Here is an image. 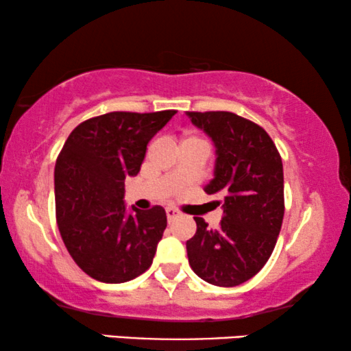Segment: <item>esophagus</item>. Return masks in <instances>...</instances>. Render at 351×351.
Masks as SVG:
<instances>
[{
    "mask_svg": "<svg viewBox=\"0 0 351 351\" xmlns=\"http://www.w3.org/2000/svg\"><path fill=\"white\" fill-rule=\"evenodd\" d=\"M166 215H167V220H169V222H172V220H174V219L180 217V213L177 209H174V208H166Z\"/></svg>",
    "mask_w": 351,
    "mask_h": 351,
    "instance_id": "esophagus-1",
    "label": "esophagus"
}]
</instances>
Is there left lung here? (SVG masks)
Instances as JSON below:
<instances>
[{
    "mask_svg": "<svg viewBox=\"0 0 351 351\" xmlns=\"http://www.w3.org/2000/svg\"><path fill=\"white\" fill-rule=\"evenodd\" d=\"M186 114L214 142V179L204 191L222 196L223 209L219 230L195 217L196 233L186 241L189 263L209 285H243L262 270L280 234L285 217L281 156L265 129L246 118L230 112Z\"/></svg>",
    "mask_w": 351,
    "mask_h": 351,
    "instance_id": "8db88e82",
    "label": "left lung"
}]
</instances>
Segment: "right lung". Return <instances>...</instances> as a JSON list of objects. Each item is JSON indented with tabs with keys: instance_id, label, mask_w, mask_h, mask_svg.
Instances as JSON below:
<instances>
[{
	"instance_id": "obj_1",
	"label": "right lung",
	"mask_w": 351,
	"mask_h": 351,
	"mask_svg": "<svg viewBox=\"0 0 351 351\" xmlns=\"http://www.w3.org/2000/svg\"><path fill=\"white\" fill-rule=\"evenodd\" d=\"M176 114L112 112L76 126L54 169L60 237L81 270L118 285L150 268L167 219L161 206L124 204V179L138 174L147 145Z\"/></svg>"
}]
</instances>
